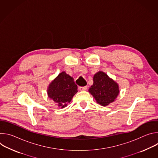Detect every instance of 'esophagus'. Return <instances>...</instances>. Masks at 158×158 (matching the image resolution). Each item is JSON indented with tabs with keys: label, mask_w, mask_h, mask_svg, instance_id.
<instances>
[{
	"label": "esophagus",
	"mask_w": 158,
	"mask_h": 158,
	"mask_svg": "<svg viewBox=\"0 0 158 158\" xmlns=\"http://www.w3.org/2000/svg\"><path fill=\"white\" fill-rule=\"evenodd\" d=\"M87 86L79 87V89L80 90V91H85V90L87 89Z\"/></svg>",
	"instance_id": "34e87169"
}]
</instances>
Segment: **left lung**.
<instances>
[{
	"label": "left lung",
	"mask_w": 158,
	"mask_h": 158,
	"mask_svg": "<svg viewBox=\"0 0 158 158\" xmlns=\"http://www.w3.org/2000/svg\"><path fill=\"white\" fill-rule=\"evenodd\" d=\"M93 81L88 91L97 103L102 106H107L115 101L119 94V84L115 81L100 71L94 75Z\"/></svg>",
	"instance_id": "left-lung-1"
}]
</instances>
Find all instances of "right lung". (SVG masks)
<instances>
[{
  "label": "right lung",
  "instance_id": "add662e5",
  "mask_svg": "<svg viewBox=\"0 0 158 158\" xmlns=\"http://www.w3.org/2000/svg\"><path fill=\"white\" fill-rule=\"evenodd\" d=\"M77 91L73 77L62 71L49 84L47 93L56 105L64 108L72 101Z\"/></svg>",
  "mask_w": 158,
  "mask_h": 158
}]
</instances>
